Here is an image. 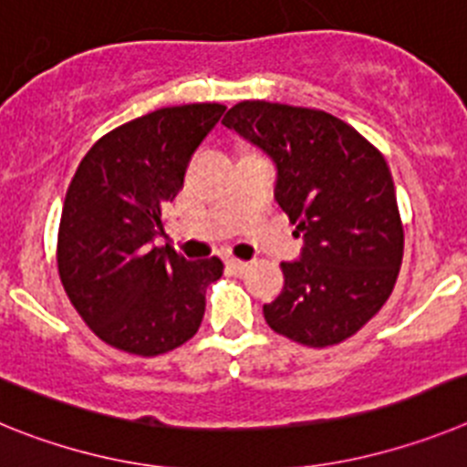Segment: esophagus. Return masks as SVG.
I'll return each mask as SVG.
<instances>
[{
    "label": "esophagus",
    "mask_w": 467,
    "mask_h": 467,
    "mask_svg": "<svg viewBox=\"0 0 467 467\" xmlns=\"http://www.w3.org/2000/svg\"><path fill=\"white\" fill-rule=\"evenodd\" d=\"M225 265H228L230 273H234V275H244L246 270H249V263L239 261V258H228V261H225Z\"/></svg>",
    "instance_id": "esophagus-1"
}]
</instances>
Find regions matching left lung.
Returning a JSON list of instances; mask_svg holds the SVG:
<instances>
[{
	"mask_svg": "<svg viewBox=\"0 0 467 467\" xmlns=\"http://www.w3.org/2000/svg\"><path fill=\"white\" fill-rule=\"evenodd\" d=\"M223 124L275 161V200L306 239L301 258L282 263V294L263 306L267 327L307 348L355 336L390 298L404 256L385 157L312 108L242 100Z\"/></svg>",
	"mask_w": 467,
	"mask_h": 467,
	"instance_id": "1",
	"label": "left lung"
}]
</instances>
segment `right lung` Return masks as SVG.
Instances as JSON below:
<instances>
[{
    "label": "right lung",
    "instance_id": "add662e5",
    "mask_svg": "<svg viewBox=\"0 0 467 467\" xmlns=\"http://www.w3.org/2000/svg\"><path fill=\"white\" fill-rule=\"evenodd\" d=\"M225 105L161 108L93 143L65 194L58 275L88 329L117 350L155 357L200 329L221 258L188 261L155 246L164 209Z\"/></svg>",
    "mask_w": 467,
    "mask_h": 467
}]
</instances>
